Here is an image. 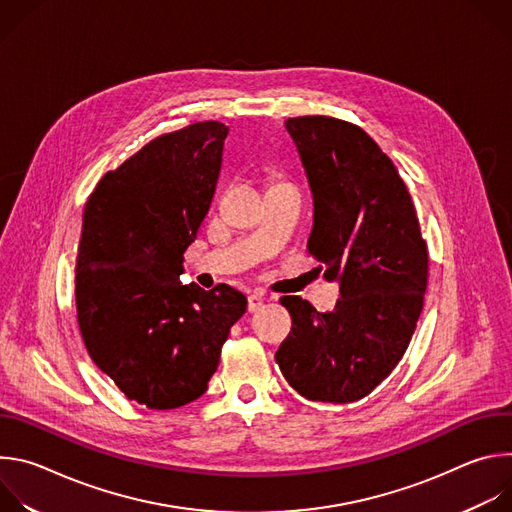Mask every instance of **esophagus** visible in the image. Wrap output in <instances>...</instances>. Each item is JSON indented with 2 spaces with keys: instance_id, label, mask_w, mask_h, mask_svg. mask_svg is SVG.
<instances>
[{
  "instance_id": "obj_1",
  "label": "esophagus",
  "mask_w": 512,
  "mask_h": 512,
  "mask_svg": "<svg viewBox=\"0 0 512 512\" xmlns=\"http://www.w3.org/2000/svg\"><path fill=\"white\" fill-rule=\"evenodd\" d=\"M265 304V294L263 291H253L249 296V312H257Z\"/></svg>"
}]
</instances>
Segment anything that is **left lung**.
I'll return each mask as SVG.
<instances>
[{
  "mask_svg": "<svg viewBox=\"0 0 512 512\" xmlns=\"http://www.w3.org/2000/svg\"><path fill=\"white\" fill-rule=\"evenodd\" d=\"M314 194L308 251L340 281L332 312L300 296L279 302L291 332L275 352L302 397L352 403L403 358L423 310L427 245L397 168L362 127L326 115L285 121Z\"/></svg>",
  "mask_w": 512,
  "mask_h": 512,
  "instance_id": "left-lung-1",
  "label": "left lung"
}]
</instances>
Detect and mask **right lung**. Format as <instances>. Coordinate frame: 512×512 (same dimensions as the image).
<instances>
[{"instance_id": "right-lung-1", "label": "right lung", "mask_w": 512, "mask_h": 512, "mask_svg": "<svg viewBox=\"0 0 512 512\" xmlns=\"http://www.w3.org/2000/svg\"><path fill=\"white\" fill-rule=\"evenodd\" d=\"M229 127L164 133L107 172L85 204L77 322L89 356L148 409L196 401L247 298L227 283L182 285L184 251L210 208Z\"/></svg>"}]
</instances>
